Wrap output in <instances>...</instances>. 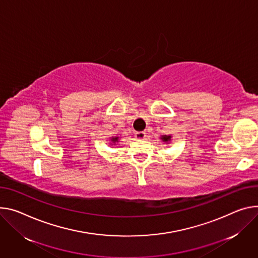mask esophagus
I'll return each instance as SVG.
<instances>
[{"instance_id": "esophagus-1", "label": "esophagus", "mask_w": 258, "mask_h": 258, "mask_svg": "<svg viewBox=\"0 0 258 258\" xmlns=\"http://www.w3.org/2000/svg\"><path fill=\"white\" fill-rule=\"evenodd\" d=\"M135 138L138 140H144L146 138V133L145 132H137L135 134Z\"/></svg>"}]
</instances>
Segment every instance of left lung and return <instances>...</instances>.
I'll return each instance as SVG.
<instances>
[{
  "mask_svg": "<svg viewBox=\"0 0 258 258\" xmlns=\"http://www.w3.org/2000/svg\"><path fill=\"white\" fill-rule=\"evenodd\" d=\"M160 139H161L162 142L169 144V142L172 141V136L171 135H163V136L160 137Z\"/></svg>",
  "mask_w": 258,
  "mask_h": 258,
  "instance_id": "8db88e82",
  "label": "left lung"
}]
</instances>
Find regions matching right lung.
Returning <instances> with one entry per match:
<instances>
[{
  "label": "right lung",
  "instance_id": "add662e5",
  "mask_svg": "<svg viewBox=\"0 0 258 258\" xmlns=\"http://www.w3.org/2000/svg\"><path fill=\"white\" fill-rule=\"evenodd\" d=\"M110 141H111V145H115L116 143H118L119 142V137H112V138H110Z\"/></svg>",
  "mask_w": 258,
  "mask_h": 258
}]
</instances>
